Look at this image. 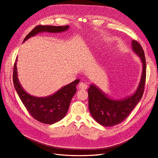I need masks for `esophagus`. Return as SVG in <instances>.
<instances>
[{"instance_id":"esophagus-1","label":"esophagus","mask_w":158,"mask_h":158,"mask_svg":"<svg viewBox=\"0 0 158 158\" xmlns=\"http://www.w3.org/2000/svg\"><path fill=\"white\" fill-rule=\"evenodd\" d=\"M88 88V85L87 84H85L84 82H80L79 84V88L82 89H85Z\"/></svg>"}]
</instances>
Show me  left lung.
<instances>
[{"mask_svg":"<svg viewBox=\"0 0 158 158\" xmlns=\"http://www.w3.org/2000/svg\"><path fill=\"white\" fill-rule=\"evenodd\" d=\"M131 46L132 51L139 57L142 64L141 78L135 92L123 99H114L94 84H91L88 89L89 112L94 120L101 125L113 127L123 121L143 95L146 73L144 52L141 45L135 40L132 41Z\"/></svg>","mask_w":158,"mask_h":158,"instance_id":"8db88e82","label":"left lung"}]
</instances>
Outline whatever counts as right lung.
I'll return each mask as SVG.
<instances>
[{"label":"right lung","instance_id":"1","mask_svg":"<svg viewBox=\"0 0 158 158\" xmlns=\"http://www.w3.org/2000/svg\"><path fill=\"white\" fill-rule=\"evenodd\" d=\"M69 27V26H37L28 33L23 43L40 33H60L67 31ZM16 62L17 59L14 66V85L21 101L31 115L39 122L47 125H52L62 120L68 111L72 98L76 93V86L80 82V79L62 87L49 96H33L26 92L18 80Z\"/></svg>","mask_w":158,"mask_h":158}]
</instances>
